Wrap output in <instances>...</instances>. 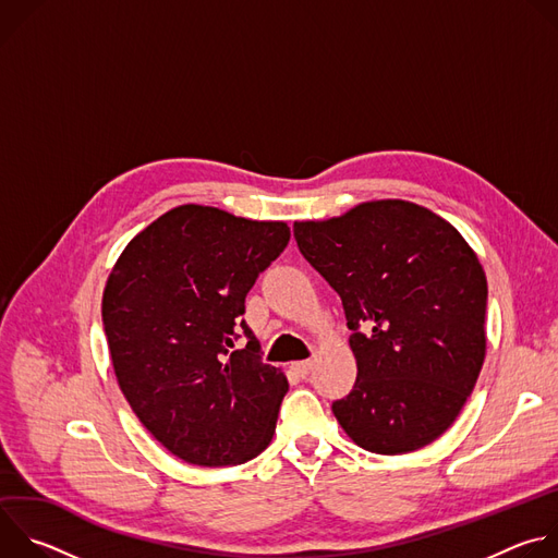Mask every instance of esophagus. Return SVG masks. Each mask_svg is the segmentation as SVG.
Segmentation results:
<instances>
[{
  "mask_svg": "<svg viewBox=\"0 0 558 558\" xmlns=\"http://www.w3.org/2000/svg\"><path fill=\"white\" fill-rule=\"evenodd\" d=\"M311 366H313L311 360H302V362H295V364H293V371H295L300 377H306L308 371H311Z\"/></svg>",
  "mask_w": 558,
  "mask_h": 558,
  "instance_id": "obj_1",
  "label": "esophagus"
}]
</instances>
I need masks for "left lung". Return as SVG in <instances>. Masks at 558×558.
Returning <instances> with one entry per match:
<instances>
[{"label": "left lung", "instance_id": "obj_1", "mask_svg": "<svg viewBox=\"0 0 558 558\" xmlns=\"http://www.w3.org/2000/svg\"><path fill=\"white\" fill-rule=\"evenodd\" d=\"M293 238L342 298L351 329L357 379L331 407L340 426L377 454L435 441L457 420L486 357L480 258L450 222L407 201L295 222Z\"/></svg>", "mask_w": 558, "mask_h": 558}]
</instances>
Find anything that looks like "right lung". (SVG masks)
<instances>
[{"label": "right lung", "instance_id": "add662e5", "mask_svg": "<svg viewBox=\"0 0 558 558\" xmlns=\"http://www.w3.org/2000/svg\"><path fill=\"white\" fill-rule=\"evenodd\" d=\"M289 238L287 222L181 205L132 238L108 278L117 381L151 437L187 463H245L274 437L289 381L263 362L243 313Z\"/></svg>", "mask_w": 558, "mask_h": 558}]
</instances>
